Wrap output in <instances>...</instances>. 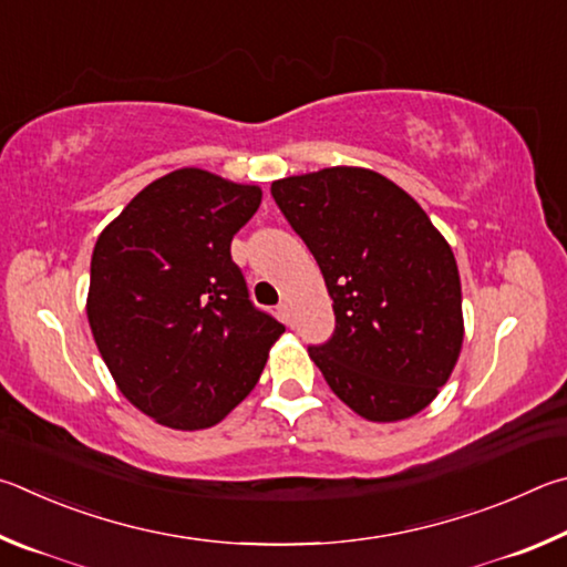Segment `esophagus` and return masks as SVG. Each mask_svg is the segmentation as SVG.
<instances>
[{
	"label": "esophagus",
	"instance_id": "1",
	"mask_svg": "<svg viewBox=\"0 0 567 567\" xmlns=\"http://www.w3.org/2000/svg\"><path fill=\"white\" fill-rule=\"evenodd\" d=\"M276 309H278V316H281L286 323H291V303L289 301H281Z\"/></svg>",
	"mask_w": 567,
	"mask_h": 567
}]
</instances>
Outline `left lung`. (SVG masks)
<instances>
[{"mask_svg": "<svg viewBox=\"0 0 567 567\" xmlns=\"http://www.w3.org/2000/svg\"><path fill=\"white\" fill-rule=\"evenodd\" d=\"M271 196L333 299L331 339L309 346L326 383L375 423L423 411L463 343L458 266L429 214L355 166L281 178Z\"/></svg>", "mask_w": 567, "mask_h": 567, "instance_id": "left-lung-1", "label": "left lung"}]
</instances>
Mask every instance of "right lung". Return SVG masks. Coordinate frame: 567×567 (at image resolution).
I'll return each mask as SVG.
<instances>
[{
  "label": "right lung",
  "mask_w": 567,
  "mask_h": 567,
  "mask_svg": "<svg viewBox=\"0 0 567 567\" xmlns=\"http://www.w3.org/2000/svg\"><path fill=\"white\" fill-rule=\"evenodd\" d=\"M261 188L178 168L96 238L86 316L128 401L176 431L216 425L261 375L286 329L248 299L231 238Z\"/></svg>",
  "instance_id": "1"
}]
</instances>
